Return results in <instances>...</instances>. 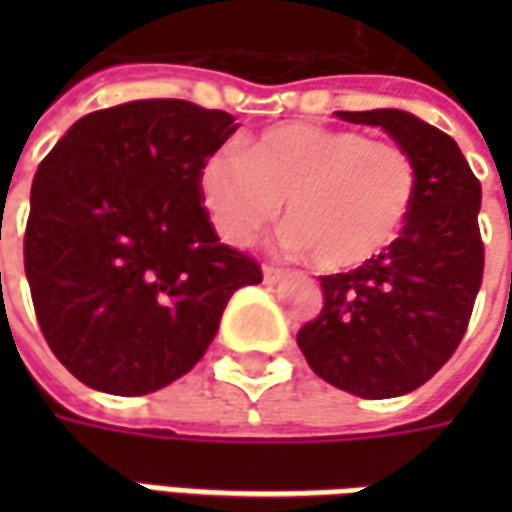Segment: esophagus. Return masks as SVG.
<instances>
[{
	"mask_svg": "<svg viewBox=\"0 0 512 512\" xmlns=\"http://www.w3.org/2000/svg\"><path fill=\"white\" fill-rule=\"evenodd\" d=\"M282 277H285V268L271 266V263H266V266H263V279H266V282H279Z\"/></svg>",
	"mask_w": 512,
	"mask_h": 512,
	"instance_id": "esophagus-1",
	"label": "esophagus"
}]
</instances>
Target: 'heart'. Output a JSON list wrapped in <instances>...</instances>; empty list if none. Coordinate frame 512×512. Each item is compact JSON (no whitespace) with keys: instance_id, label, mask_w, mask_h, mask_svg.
I'll list each match as a JSON object with an SVG mask.
<instances>
[{"instance_id":"b5f03b06","label":"heart","mask_w":512,"mask_h":512,"mask_svg":"<svg viewBox=\"0 0 512 512\" xmlns=\"http://www.w3.org/2000/svg\"><path fill=\"white\" fill-rule=\"evenodd\" d=\"M202 202L230 244H249L288 200L290 244L321 268L345 271L384 255L417 202V164L406 147L354 128L282 123L244 150L202 161Z\"/></svg>"}]
</instances>
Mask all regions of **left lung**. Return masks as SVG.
Wrapping results in <instances>:
<instances>
[{"label":"left lung","mask_w":512,"mask_h":512,"mask_svg":"<svg viewBox=\"0 0 512 512\" xmlns=\"http://www.w3.org/2000/svg\"><path fill=\"white\" fill-rule=\"evenodd\" d=\"M384 128L417 164L406 230L384 255L321 277L323 310L296 334L307 365L367 400L414 392L461 345L483 282L480 180L455 139L400 109L337 112Z\"/></svg>","instance_id":"left-lung-1"}]
</instances>
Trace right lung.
<instances>
[{"label":"right lung","mask_w":512,"mask_h":512,"mask_svg":"<svg viewBox=\"0 0 512 512\" xmlns=\"http://www.w3.org/2000/svg\"><path fill=\"white\" fill-rule=\"evenodd\" d=\"M235 128L222 109L128 101L84 115L40 161L24 271L40 332L82 384L123 397L172 384L235 290L263 282L202 205V161Z\"/></svg>","instance_id":"1"}]
</instances>
